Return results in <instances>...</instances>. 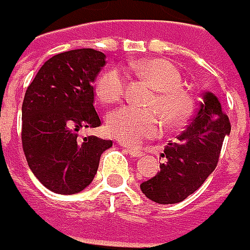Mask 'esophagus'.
Segmentation results:
<instances>
[{
	"mask_svg": "<svg viewBox=\"0 0 250 250\" xmlns=\"http://www.w3.org/2000/svg\"><path fill=\"white\" fill-rule=\"evenodd\" d=\"M125 151L129 154L130 157H135V159H138L140 156H143V153H140L139 150H135V149H125Z\"/></svg>",
	"mask_w": 250,
	"mask_h": 250,
	"instance_id": "esophagus-1",
	"label": "esophagus"
}]
</instances>
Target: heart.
I'll return each mask as SVG.
<instances>
[{
  "mask_svg": "<svg viewBox=\"0 0 250 250\" xmlns=\"http://www.w3.org/2000/svg\"><path fill=\"white\" fill-rule=\"evenodd\" d=\"M130 71L149 81L156 93L150 97V105L157 106L171 122L182 121L192 108L190 96L182 89V76L177 68L164 60H146L132 62ZM128 84V76L118 66L101 73L96 82L99 99L107 104L120 101ZM107 132L112 138L126 145H139L140 142L154 138L163 130V120L154 107L140 108L124 105L112 111L107 122Z\"/></svg>",
  "mask_w": 250,
  "mask_h": 250,
  "instance_id": "obj_1",
  "label": "heart"
}]
</instances>
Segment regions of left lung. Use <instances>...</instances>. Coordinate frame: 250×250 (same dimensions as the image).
I'll return each instance as SVG.
<instances>
[{
	"mask_svg": "<svg viewBox=\"0 0 250 250\" xmlns=\"http://www.w3.org/2000/svg\"><path fill=\"white\" fill-rule=\"evenodd\" d=\"M195 117L177 142L168 143L156 177L145 181L140 189L150 200L160 205L182 202L203 185L216 169L226 135L231 124L216 96L203 93Z\"/></svg>",
	"mask_w": 250,
	"mask_h": 250,
	"instance_id": "8db88e82",
	"label": "left lung"
}]
</instances>
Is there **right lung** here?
I'll return each mask as SVG.
<instances>
[{
	"label": "right lung",
	"mask_w": 250,
	"mask_h": 250,
	"mask_svg": "<svg viewBox=\"0 0 250 250\" xmlns=\"http://www.w3.org/2000/svg\"><path fill=\"white\" fill-rule=\"evenodd\" d=\"M105 55L81 48L45 61L29 84L22 104V147L27 164L44 187L60 195L83 190L97 172L111 140L87 136L83 128L101 125L94 87Z\"/></svg>",
	"instance_id": "right-lung-1"
}]
</instances>
